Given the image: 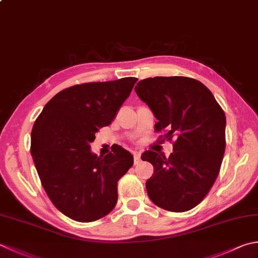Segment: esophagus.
<instances>
[{
  "mask_svg": "<svg viewBox=\"0 0 258 258\" xmlns=\"http://www.w3.org/2000/svg\"><path fill=\"white\" fill-rule=\"evenodd\" d=\"M134 164H139L141 162V154L139 152H134Z\"/></svg>",
  "mask_w": 258,
  "mask_h": 258,
  "instance_id": "34e87169",
  "label": "esophagus"
}]
</instances>
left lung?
Wrapping results in <instances>:
<instances>
[{
  "label": "left lung",
  "instance_id": "1",
  "mask_svg": "<svg viewBox=\"0 0 258 258\" xmlns=\"http://www.w3.org/2000/svg\"><path fill=\"white\" fill-rule=\"evenodd\" d=\"M135 92L149 105L158 122L155 132L173 142L169 158L145 151L153 165L146 191L160 208L183 213L205 199L214 185L226 148V116L213 93L194 78L154 77L141 80Z\"/></svg>",
  "mask_w": 258,
  "mask_h": 258
}]
</instances>
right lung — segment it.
Returning a JSON list of instances; mask_svg holds the SVG:
<instances>
[{"label": "right lung", "mask_w": 258, "mask_h": 258, "mask_svg": "<svg viewBox=\"0 0 258 258\" xmlns=\"http://www.w3.org/2000/svg\"><path fill=\"white\" fill-rule=\"evenodd\" d=\"M138 78L86 83L66 88L49 100L35 119L31 155L41 184L55 208L69 218L90 223L117 203V182L133 165L122 146L97 156L95 134L108 126Z\"/></svg>", "instance_id": "right-lung-1"}]
</instances>
